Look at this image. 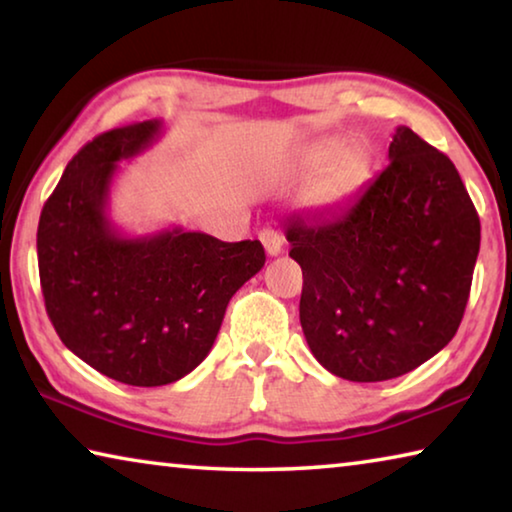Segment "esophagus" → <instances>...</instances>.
<instances>
[{
  "mask_svg": "<svg viewBox=\"0 0 512 512\" xmlns=\"http://www.w3.org/2000/svg\"><path fill=\"white\" fill-rule=\"evenodd\" d=\"M259 241H262L264 250L271 257L282 253V237H280V232H277V230H273V228L259 230Z\"/></svg>",
  "mask_w": 512,
  "mask_h": 512,
  "instance_id": "obj_1",
  "label": "esophagus"
}]
</instances>
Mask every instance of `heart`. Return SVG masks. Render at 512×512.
<instances>
[{"instance_id": "1", "label": "heart", "mask_w": 512, "mask_h": 512, "mask_svg": "<svg viewBox=\"0 0 512 512\" xmlns=\"http://www.w3.org/2000/svg\"><path fill=\"white\" fill-rule=\"evenodd\" d=\"M316 169L318 173L302 194V203L309 210L327 212L357 192L366 178L368 164L361 151L350 149V146L341 149L339 140H325L309 146L300 155L296 167L298 173H311Z\"/></svg>"}]
</instances>
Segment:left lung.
I'll return each mask as SVG.
<instances>
[{
	"label": "left lung",
	"instance_id": "obj_1",
	"mask_svg": "<svg viewBox=\"0 0 512 512\" xmlns=\"http://www.w3.org/2000/svg\"><path fill=\"white\" fill-rule=\"evenodd\" d=\"M300 325L332 375L386 381L454 339L481 223L454 162L400 126L388 164L339 214L287 228Z\"/></svg>",
	"mask_w": 512,
	"mask_h": 512
}]
</instances>
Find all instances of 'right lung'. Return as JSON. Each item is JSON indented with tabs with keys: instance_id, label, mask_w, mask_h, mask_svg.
I'll return each mask as SVG.
<instances>
[{
	"instance_id": "1",
	"label": "right lung",
	"mask_w": 512,
	"mask_h": 512,
	"mask_svg": "<svg viewBox=\"0 0 512 512\" xmlns=\"http://www.w3.org/2000/svg\"><path fill=\"white\" fill-rule=\"evenodd\" d=\"M162 121L115 128L74 155L42 207L38 268L60 341L88 366L128 386L189 375L219 334L225 307L266 262L259 241L228 244L171 228L121 235L108 216L121 160L149 149Z\"/></svg>"
}]
</instances>
